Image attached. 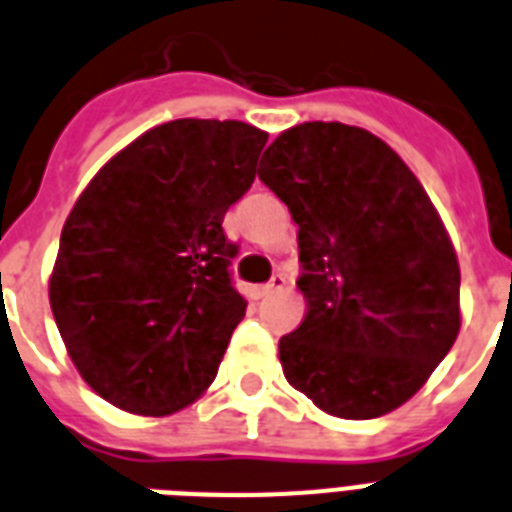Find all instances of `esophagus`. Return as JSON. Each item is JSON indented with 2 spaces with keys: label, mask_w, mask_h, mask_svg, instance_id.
Here are the masks:
<instances>
[{
  "label": "esophagus",
  "mask_w": 512,
  "mask_h": 512,
  "mask_svg": "<svg viewBox=\"0 0 512 512\" xmlns=\"http://www.w3.org/2000/svg\"><path fill=\"white\" fill-rule=\"evenodd\" d=\"M284 286H286V276H284V273H276V276L270 278L268 284H265L263 289H260V294H263V297H268V294L281 292V289H284Z\"/></svg>",
  "instance_id": "esophagus-1"
}]
</instances>
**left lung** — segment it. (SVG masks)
<instances>
[{
	"label": "left lung",
	"instance_id": "left-lung-1",
	"mask_svg": "<svg viewBox=\"0 0 512 512\" xmlns=\"http://www.w3.org/2000/svg\"><path fill=\"white\" fill-rule=\"evenodd\" d=\"M257 176L299 226L305 321L281 336L286 381L323 413L368 421L413 397L460 331V265L402 157L371 131L302 123Z\"/></svg>",
	"mask_w": 512,
	"mask_h": 512
}]
</instances>
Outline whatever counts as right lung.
I'll use <instances>...</instances> for the list:
<instances>
[{"mask_svg": "<svg viewBox=\"0 0 512 512\" xmlns=\"http://www.w3.org/2000/svg\"><path fill=\"white\" fill-rule=\"evenodd\" d=\"M265 141L242 120H170L120 149L70 210L49 305L83 381L120 410L170 415L215 381L247 310L223 215Z\"/></svg>", "mask_w": 512, "mask_h": 512, "instance_id": "right-lung-1", "label": "right lung"}]
</instances>
